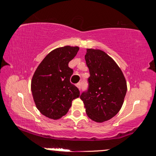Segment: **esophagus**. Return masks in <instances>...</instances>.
<instances>
[{"label":"esophagus","mask_w":156,"mask_h":156,"mask_svg":"<svg viewBox=\"0 0 156 156\" xmlns=\"http://www.w3.org/2000/svg\"><path fill=\"white\" fill-rule=\"evenodd\" d=\"M81 83H78V84H76V87H77L79 89H80H80H81Z\"/></svg>","instance_id":"1"}]
</instances>
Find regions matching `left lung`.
Masks as SVG:
<instances>
[{
	"label": "left lung",
	"mask_w": 156,
	"mask_h": 156,
	"mask_svg": "<svg viewBox=\"0 0 156 156\" xmlns=\"http://www.w3.org/2000/svg\"><path fill=\"white\" fill-rule=\"evenodd\" d=\"M90 76L88 89L80 95L87 114L97 122L112 118L122 107L126 83L122 71L112 58L99 49H87Z\"/></svg>",
	"instance_id": "8db88e82"
}]
</instances>
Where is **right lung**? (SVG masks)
Returning <instances> with one entry per match:
<instances>
[{
    "instance_id": "1",
    "label": "right lung",
    "mask_w": 156,
    "mask_h": 156,
    "mask_svg": "<svg viewBox=\"0 0 156 156\" xmlns=\"http://www.w3.org/2000/svg\"><path fill=\"white\" fill-rule=\"evenodd\" d=\"M78 50V47L70 46L53 50L33 76L31 88L37 109L51 119L65 115L72 100L80 96L78 88L70 83L73 70L68 66Z\"/></svg>"
}]
</instances>
